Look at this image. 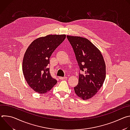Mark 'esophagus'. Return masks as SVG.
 Instances as JSON below:
<instances>
[{"instance_id": "1", "label": "esophagus", "mask_w": 130, "mask_h": 130, "mask_svg": "<svg viewBox=\"0 0 130 130\" xmlns=\"http://www.w3.org/2000/svg\"><path fill=\"white\" fill-rule=\"evenodd\" d=\"M59 78L60 79H61V80H64V79H67V77H59Z\"/></svg>"}]
</instances>
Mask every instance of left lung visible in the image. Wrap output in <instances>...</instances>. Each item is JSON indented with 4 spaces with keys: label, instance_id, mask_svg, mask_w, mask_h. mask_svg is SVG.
Masks as SVG:
<instances>
[{
    "label": "left lung",
    "instance_id": "obj_1",
    "mask_svg": "<svg viewBox=\"0 0 130 130\" xmlns=\"http://www.w3.org/2000/svg\"><path fill=\"white\" fill-rule=\"evenodd\" d=\"M75 52L80 69L79 82L74 87L76 95L83 100L94 96L102 87L106 77V66L100 51L88 39L67 35Z\"/></svg>",
    "mask_w": 130,
    "mask_h": 130
}]
</instances>
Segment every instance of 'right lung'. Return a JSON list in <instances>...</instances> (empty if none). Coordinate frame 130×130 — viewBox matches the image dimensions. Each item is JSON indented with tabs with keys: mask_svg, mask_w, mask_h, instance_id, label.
Segmentation results:
<instances>
[{
	"mask_svg": "<svg viewBox=\"0 0 130 130\" xmlns=\"http://www.w3.org/2000/svg\"><path fill=\"white\" fill-rule=\"evenodd\" d=\"M65 38V34L40 37L27 49L23 61V72L28 84L35 92L46 93L57 84L47 66L52 53Z\"/></svg>",
	"mask_w": 130,
	"mask_h": 130,
	"instance_id": "1",
	"label": "right lung"
}]
</instances>
